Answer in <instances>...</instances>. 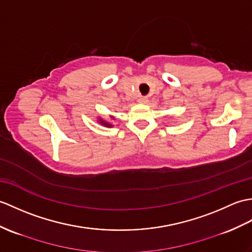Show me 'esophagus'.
Segmentation results:
<instances>
[{
    "label": "esophagus",
    "mask_w": 252,
    "mask_h": 252,
    "mask_svg": "<svg viewBox=\"0 0 252 252\" xmlns=\"http://www.w3.org/2000/svg\"><path fill=\"white\" fill-rule=\"evenodd\" d=\"M138 102L139 103H146V102H147V96H140L138 98Z\"/></svg>",
    "instance_id": "obj_1"
}]
</instances>
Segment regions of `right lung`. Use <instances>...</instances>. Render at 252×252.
<instances>
[{
	"instance_id": "add662e5",
	"label": "right lung",
	"mask_w": 252,
	"mask_h": 252,
	"mask_svg": "<svg viewBox=\"0 0 252 252\" xmlns=\"http://www.w3.org/2000/svg\"><path fill=\"white\" fill-rule=\"evenodd\" d=\"M102 125H104V126H112L110 125H108V124H106V122H101Z\"/></svg>"
}]
</instances>
